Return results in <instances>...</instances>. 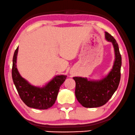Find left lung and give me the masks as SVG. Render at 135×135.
<instances>
[{"label":"left lung","mask_w":135,"mask_h":135,"mask_svg":"<svg viewBox=\"0 0 135 135\" xmlns=\"http://www.w3.org/2000/svg\"><path fill=\"white\" fill-rule=\"evenodd\" d=\"M105 38L113 44L115 57L113 68L108 75L99 81H88L81 77L73 78L76 82V97L86 108L99 107L105 104L119 84L122 62L118 44L114 38L107 32H105Z\"/></svg>","instance_id":"left-lung-1"}]
</instances>
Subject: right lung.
Returning a JSON list of instances; mask_svg holds the SVG:
<instances>
[{
  "label": "right lung",
  "mask_w": 135,
  "mask_h": 135,
  "mask_svg": "<svg viewBox=\"0 0 135 135\" xmlns=\"http://www.w3.org/2000/svg\"><path fill=\"white\" fill-rule=\"evenodd\" d=\"M18 47L14 52L12 60V77L21 99L28 107L38 109H47L54 104L60 86L67 76H56L44 88H38L28 83L19 73L16 68Z\"/></svg>",
  "instance_id": "add662e5"
}]
</instances>
